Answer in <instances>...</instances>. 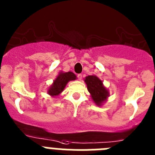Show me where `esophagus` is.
<instances>
[{"mask_svg": "<svg viewBox=\"0 0 155 155\" xmlns=\"http://www.w3.org/2000/svg\"><path fill=\"white\" fill-rule=\"evenodd\" d=\"M78 78L79 80H81V79H82V74H78Z\"/></svg>", "mask_w": 155, "mask_h": 155, "instance_id": "esophagus-1", "label": "esophagus"}]
</instances>
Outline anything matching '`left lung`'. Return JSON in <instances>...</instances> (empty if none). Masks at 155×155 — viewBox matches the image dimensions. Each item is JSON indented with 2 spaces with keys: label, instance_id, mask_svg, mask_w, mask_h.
<instances>
[{
  "label": "left lung",
  "instance_id": "1",
  "mask_svg": "<svg viewBox=\"0 0 155 155\" xmlns=\"http://www.w3.org/2000/svg\"><path fill=\"white\" fill-rule=\"evenodd\" d=\"M84 82L94 103L98 106L102 105L109 95V91L103 85L102 81L95 75H88L84 79Z\"/></svg>",
  "mask_w": 155,
  "mask_h": 155
}]
</instances>
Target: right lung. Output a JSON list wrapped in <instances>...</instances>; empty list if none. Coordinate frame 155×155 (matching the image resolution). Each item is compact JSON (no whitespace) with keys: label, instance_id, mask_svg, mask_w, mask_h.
<instances>
[{"label":"right lung","instance_id":"1","mask_svg":"<svg viewBox=\"0 0 155 155\" xmlns=\"http://www.w3.org/2000/svg\"><path fill=\"white\" fill-rule=\"evenodd\" d=\"M77 79V77L73 72H60L57 78L53 81V83L51 84L47 92L52 97L57 96L61 94L65 88L66 85L70 81H74Z\"/></svg>","mask_w":155,"mask_h":155}]
</instances>
